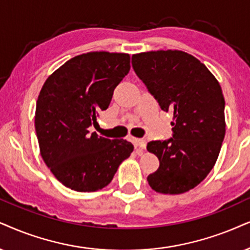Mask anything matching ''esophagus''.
Masks as SVG:
<instances>
[{"label":"esophagus","instance_id":"obj_1","mask_svg":"<svg viewBox=\"0 0 250 250\" xmlns=\"http://www.w3.org/2000/svg\"><path fill=\"white\" fill-rule=\"evenodd\" d=\"M132 143H134V146L137 152H142V151L145 150V146H146L145 141L141 140V138H132Z\"/></svg>","mask_w":250,"mask_h":250}]
</instances>
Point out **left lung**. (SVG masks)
Returning <instances> with one entry per match:
<instances>
[{"label":"left lung","mask_w":250,"mask_h":250,"mask_svg":"<svg viewBox=\"0 0 250 250\" xmlns=\"http://www.w3.org/2000/svg\"><path fill=\"white\" fill-rule=\"evenodd\" d=\"M132 68L163 110L173 113V137L147 143L159 168L147 176L157 192L195 188L213 168L225 137L222 87L203 63L182 50L134 54Z\"/></svg>","instance_id":"8db88e82"}]
</instances>
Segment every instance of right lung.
Masks as SVG:
<instances>
[{
	"mask_svg": "<svg viewBox=\"0 0 250 250\" xmlns=\"http://www.w3.org/2000/svg\"><path fill=\"white\" fill-rule=\"evenodd\" d=\"M129 70V54L90 52L62 64L41 88L34 118L40 154L65 187L103 189L134 150L130 142L91 132Z\"/></svg>",
	"mask_w": 250,
	"mask_h": 250,
	"instance_id": "add662e5",
	"label": "right lung"
}]
</instances>
